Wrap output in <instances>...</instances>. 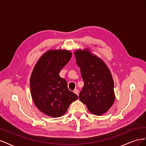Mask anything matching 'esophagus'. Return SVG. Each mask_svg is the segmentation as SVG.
Masks as SVG:
<instances>
[{
    "label": "esophagus",
    "instance_id": "esophagus-1",
    "mask_svg": "<svg viewBox=\"0 0 146 146\" xmlns=\"http://www.w3.org/2000/svg\"><path fill=\"white\" fill-rule=\"evenodd\" d=\"M74 92L75 94H76L77 96H78V94H79V91H78V90H77V89L74 90Z\"/></svg>",
    "mask_w": 146,
    "mask_h": 146
}]
</instances>
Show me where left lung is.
Segmentation results:
<instances>
[{
    "mask_svg": "<svg viewBox=\"0 0 146 146\" xmlns=\"http://www.w3.org/2000/svg\"><path fill=\"white\" fill-rule=\"evenodd\" d=\"M75 56L84 82L79 99L91 113L102 115L110 108L115 99L111 72L102 60L88 50H78Z\"/></svg>",
    "mask_w": 146,
    "mask_h": 146,
    "instance_id": "left-lung-1",
    "label": "left lung"
}]
</instances>
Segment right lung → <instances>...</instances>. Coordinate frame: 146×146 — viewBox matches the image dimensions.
Instances as JSON below:
<instances>
[{
    "mask_svg": "<svg viewBox=\"0 0 146 146\" xmlns=\"http://www.w3.org/2000/svg\"><path fill=\"white\" fill-rule=\"evenodd\" d=\"M72 56L66 50H48L38 60L31 75V94L35 105L46 115L63 116L78 96L69 91L59 73Z\"/></svg>",
    "mask_w": 146,
    "mask_h": 146,
    "instance_id": "1",
    "label": "right lung"
}]
</instances>
